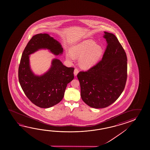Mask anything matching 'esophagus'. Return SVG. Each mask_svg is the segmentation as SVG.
I'll use <instances>...</instances> for the list:
<instances>
[{
  "label": "esophagus",
  "instance_id": "esophagus-1",
  "mask_svg": "<svg viewBox=\"0 0 150 150\" xmlns=\"http://www.w3.org/2000/svg\"><path fill=\"white\" fill-rule=\"evenodd\" d=\"M79 69H78L77 68H75L74 71V75H75V76H76L77 75V74L79 73Z\"/></svg>",
  "mask_w": 150,
  "mask_h": 150
}]
</instances>
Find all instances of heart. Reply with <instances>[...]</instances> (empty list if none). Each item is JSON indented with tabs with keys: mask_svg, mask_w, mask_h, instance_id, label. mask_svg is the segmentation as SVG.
Masks as SVG:
<instances>
[{
	"mask_svg": "<svg viewBox=\"0 0 150 150\" xmlns=\"http://www.w3.org/2000/svg\"><path fill=\"white\" fill-rule=\"evenodd\" d=\"M71 53L66 54L67 59L71 61L79 58L80 66L84 68H90L99 60L103 52V48L92 40H86L73 46Z\"/></svg>",
	"mask_w": 150,
	"mask_h": 150,
	"instance_id": "1",
	"label": "heart"
}]
</instances>
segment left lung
Masks as SVG:
<instances>
[{
    "instance_id": "1",
    "label": "left lung",
    "mask_w": 150,
    "mask_h": 150,
    "mask_svg": "<svg viewBox=\"0 0 150 150\" xmlns=\"http://www.w3.org/2000/svg\"><path fill=\"white\" fill-rule=\"evenodd\" d=\"M107 46L102 59L77 76L81 96L86 105L96 109L107 107L115 102L124 90L127 78V58L117 37L105 32Z\"/></svg>"
}]
</instances>
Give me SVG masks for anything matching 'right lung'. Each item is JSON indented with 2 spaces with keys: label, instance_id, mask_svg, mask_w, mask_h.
Listing matches in <instances>:
<instances>
[{
  "label": "right lung",
  "instance_id": "right-lung-1",
  "mask_svg": "<svg viewBox=\"0 0 150 150\" xmlns=\"http://www.w3.org/2000/svg\"><path fill=\"white\" fill-rule=\"evenodd\" d=\"M41 49H47L55 55L62 54L58 41L49 34L40 33L32 37L23 51L18 68V80L23 92L38 107L48 108L58 104L64 96L66 88L74 79L73 67H67L54 59L49 71L41 76L32 71L29 55Z\"/></svg>",
  "mask_w": 150,
  "mask_h": 150
}]
</instances>
